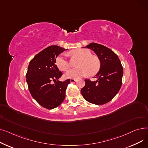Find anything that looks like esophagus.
<instances>
[{"mask_svg": "<svg viewBox=\"0 0 148 148\" xmlns=\"http://www.w3.org/2000/svg\"><path fill=\"white\" fill-rule=\"evenodd\" d=\"M76 81H77L76 79H71V83H74V82H75Z\"/></svg>", "mask_w": 148, "mask_h": 148, "instance_id": "obj_1", "label": "esophagus"}]
</instances>
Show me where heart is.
Instances as JSON below:
<instances>
[{
    "instance_id": "1",
    "label": "heart",
    "mask_w": 148,
    "mask_h": 148,
    "mask_svg": "<svg viewBox=\"0 0 148 148\" xmlns=\"http://www.w3.org/2000/svg\"><path fill=\"white\" fill-rule=\"evenodd\" d=\"M70 55L77 57L79 60L77 66L78 68L71 69L65 73L66 78L77 79L80 77L86 76L89 74V76L95 75L99 70L101 62L99 58L96 56H92L91 52L88 49H77L71 50ZM56 64L61 71H65L69 68L70 64L64 55H59L57 57Z\"/></svg>"
}]
</instances>
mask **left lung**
<instances>
[{
    "instance_id": "left-lung-1",
    "label": "left lung",
    "mask_w": 148,
    "mask_h": 148,
    "mask_svg": "<svg viewBox=\"0 0 148 148\" xmlns=\"http://www.w3.org/2000/svg\"><path fill=\"white\" fill-rule=\"evenodd\" d=\"M94 51L101 62L100 69L95 75L96 81L85 79L82 95L87 101L97 105L111 101L119 91L123 74L118 56L107 47L92 42L85 47Z\"/></svg>"
}]
</instances>
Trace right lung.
Instances as JSON below:
<instances>
[{"label":"right lung","instance_id":"1","mask_svg":"<svg viewBox=\"0 0 148 148\" xmlns=\"http://www.w3.org/2000/svg\"><path fill=\"white\" fill-rule=\"evenodd\" d=\"M65 50L58 45L49 46L38 53L27 68L26 82L30 94L39 104L47 109L56 108L64 101L70 83V79L58 80L62 73L55 64L58 56Z\"/></svg>","mask_w":148,"mask_h":148}]
</instances>
